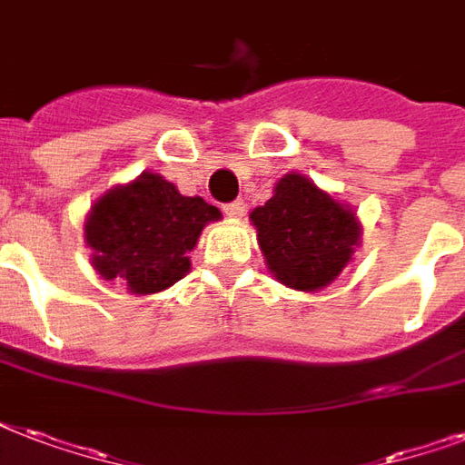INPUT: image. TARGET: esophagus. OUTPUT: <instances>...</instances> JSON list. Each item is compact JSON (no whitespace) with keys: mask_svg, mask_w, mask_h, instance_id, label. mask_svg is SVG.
<instances>
[{"mask_svg":"<svg viewBox=\"0 0 465 465\" xmlns=\"http://www.w3.org/2000/svg\"><path fill=\"white\" fill-rule=\"evenodd\" d=\"M224 212L229 217H243V212H246V204L243 200H233V203L224 204Z\"/></svg>","mask_w":465,"mask_h":465,"instance_id":"obj_1","label":"esophagus"}]
</instances>
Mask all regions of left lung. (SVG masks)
Returning a JSON list of instances; mask_svg holds the SVG:
<instances>
[{
  "mask_svg": "<svg viewBox=\"0 0 465 465\" xmlns=\"http://www.w3.org/2000/svg\"><path fill=\"white\" fill-rule=\"evenodd\" d=\"M251 222L270 272L302 292L331 284L360 241L354 212L299 173L284 175L275 195L251 212Z\"/></svg>",
  "mask_w": 465,
  "mask_h": 465,
  "instance_id": "obj_1",
  "label": "left lung"
}]
</instances>
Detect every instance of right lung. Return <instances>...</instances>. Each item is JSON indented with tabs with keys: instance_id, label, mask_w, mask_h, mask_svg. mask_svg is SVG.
Returning <instances> with one entry per match:
<instances>
[{
	"instance_id": "right-lung-1",
	"label": "right lung",
	"mask_w": 465,
	"mask_h": 465,
	"mask_svg": "<svg viewBox=\"0 0 465 465\" xmlns=\"http://www.w3.org/2000/svg\"><path fill=\"white\" fill-rule=\"evenodd\" d=\"M219 217L203 197H185L161 175L142 173L94 204L84 233L98 275L134 294H154L188 272L203 226Z\"/></svg>"
}]
</instances>
